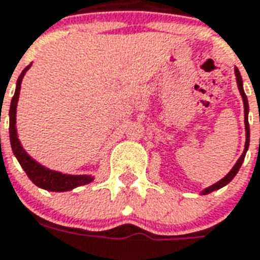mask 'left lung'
<instances>
[{
  "mask_svg": "<svg viewBox=\"0 0 260 260\" xmlns=\"http://www.w3.org/2000/svg\"><path fill=\"white\" fill-rule=\"evenodd\" d=\"M235 75H236V82H238L239 91H240V94H242L243 102H244V124H246V146H244V152H243L242 156L239 158V160L236 162V165L234 166V169H232L230 173L226 174L225 177L222 178V179H220L217 183H214V185L209 186L208 189L204 190V191H202V194H209V193H212V191H214V190L221 189L222 186H225L226 183H230V182L234 179L235 175L238 174L239 169L242 167V163H243V160H244V156H246V152H247V150H248V146H250V125H248V101H247V95H246V93H244V90H243L242 75H240V73H239L238 69L235 70Z\"/></svg>",
  "mask_w": 260,
  "mask_h": 260,
  "instance_id": "left-lung-1",
  "label": "left lung"
}]
</instances>
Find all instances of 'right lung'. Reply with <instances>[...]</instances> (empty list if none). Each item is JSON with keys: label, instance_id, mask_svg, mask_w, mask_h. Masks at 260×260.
I'll return each mask as SVG.
<instances>
[{"label": "right lung", "instance_id": "1", "mask_svg": "<svg viewBox=\"0 0 260 260\" xmlns=\"http://www.w3.org/2000/svg\"><path fill=\"white\" fill-rule=\"evenodd\" d=\"M26 66L22 73L20 74L17 79V86L16 91L10 102V110H9V135H10V146L13 150V154L20 162L21 167L29 177V179L34 182L35 185L42 187V189L50 190V191H67L77 187V186H82L90 183L93 181V178L90 175H67V174L58 173V171H52L50 169L43 167L38 162H35L34 159L30 158L29 155L26 154L22 146L20 144V140L17 138V131H16V108H17L18 94H20V87H21V81L26 70L29 69Z\"/></svg>", "mask_w": 260, "mask_h": 260}]
</instances>
